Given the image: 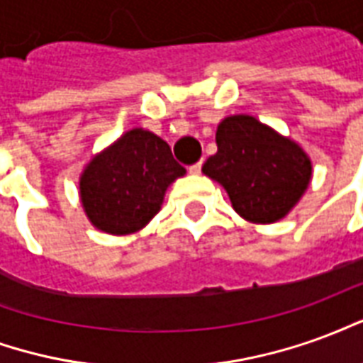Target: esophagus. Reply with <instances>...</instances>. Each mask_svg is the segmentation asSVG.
<instances>
[{"label":"esophagus","instance_id":"34e87169","mask_svg":"<svg viewBox=\"0 0 363 363\" xmlns=\"http://www.w3.org/2000/svg\"><path fill=\"white\" fill-rule=\"evenodd\" d=\"M189 171L192 174H198L200 171H202V161H198V163H194V165H190L189 167Z\"/></svg>","mask_w":363,"mask_h":363}]
</instances>
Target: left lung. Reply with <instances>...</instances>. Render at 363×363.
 Listing matches in <instances>:
<instances>
[{"label":"left lung","mask_w":363,"mask_h":363,"mask_svg":"<svg viewBox=\"0 0 363 363\" xmlns=\"http://www.w3.org/2000/svg\"><path fill=\"white\" fill-rule=\"evenodd\" d=\"M218 153L208 157L204 174L228 190L235 212L252 223L286 218L311 181V159L296 142L249 114L220 122Z\"/></svg>","instance_id":"1"}]
</instances>
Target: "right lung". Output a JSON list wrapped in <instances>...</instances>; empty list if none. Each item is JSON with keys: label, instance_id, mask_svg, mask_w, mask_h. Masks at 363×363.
<instances>
[{"label": "right lung", "instance_id": "obj_1", "mask_svg": "<svg viewBox=\"0 0 363 363\" xmlns=\"http://www.w3.org/2000/svg\"><path fill=\"white\" fill-rule=\"evenodd\" d=\"M184 173L165 140L134 128L85 167L79 179L83 210L104 233H135L161 210L167 186Z\"/></svg>", "mask_w": 363, "mask_h": 363}]
</instances>
